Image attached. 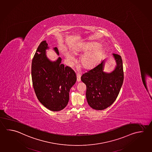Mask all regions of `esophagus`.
Listing matches in <instances>:
<instances>
[{
  "instance_id": "esophagus-1",
  "label": "esophagus",
  "mask_w": 152,
  "mask_h": 152,
  "mask_svg": "<svg viewBox=\"0 0 152 152\" xmlns=\"http://www.w3.org/2000/svg\"><path fill=\"white\" fill-rule=\"evenodd\" d=\"M77 76V82H80V74H77L76 75Z\"/></svg>"
}]
</instances>
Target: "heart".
Returning a JSON list of instances; mask_svg holds the SVG:
<instances>
[{
    "label": "heart",
    "instance_id": "heart-1",
    "mask_svg": "<svg viewBox=\"0 0 152 152\" xmlns=\"http://www.w3.org/2000/svg\"><path fill=\"white\" fill-rule=\"evenodd\" d=\"M99 43H88L76 49V51L86 53L82 56L80 60L81 66L84 69H91L97 66L102 60L104 54V50ZM64 56L69 61H74V56L71 52L66 50Z\"/></svg>",
    "mask_w": 152,
    "mask_h": 152
}]
</instances>
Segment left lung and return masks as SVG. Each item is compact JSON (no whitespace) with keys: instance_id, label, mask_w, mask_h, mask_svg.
<instances>
[{"instance_id":"8db88e82","label":"left lung","mask_w":152,"mask_h":152,"mask_svg":"<svg viewBox=\"0 0 152 152\" xmlns=\"http://www.w3.org/2000/svg\"><path fill=\"white\" fill-rule=\"evenodd\" d=\"M116 65L110 72H104V59L84 73L81 80L86 86V100L89 106L103 110L111 105L117 97L124 80L123 61L120 55L113 54Z\"/></svg>"}]
</instances>
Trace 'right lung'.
<instances>
[{
	"label": "right lung",
	"instance_id": "right-lung-1",
	"mask_svg": "<svg viewBox=\"0 0 152 152\" xmlns=\"http://www.w3.org/2000/svg\"><path fill=\"white\" fill-rule=\"evenodd\" d=\"M49 49L46 40L37 47L32 60V82L40 103L50 111H59L68 103L70 90L77 78L72 68L61 63V57L53 61L49 59L46 55ZM53 50L59 55L57 47Z\"/></svg>",
	"mask_w": 152,
	"mask_h": 152
}]
</instances>
